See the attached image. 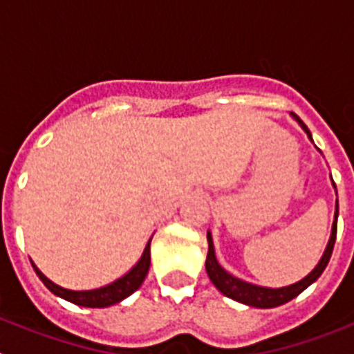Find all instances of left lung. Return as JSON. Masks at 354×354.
Here are the masks:
<instances>
[{"label":"left lung","instance_id":"obj_1","mask_svg":"<svg viewBox=\"0 0 354 354\" xmlns=\"http://www.w3.org/2000/svg\"><path fill=\"white\" fill-rule=\"evenodd\" d=\"M294 117V120L298 122L299 126L303 127L306 134H308V138L312 140V134L308 131V127L305 126L301 122V118L298 115L290 113ZM335 187V184H333ZM337 218H339V202L335 205V220H333V227H331V236L330 241H328V246L324 250L323 257L319 261V264L315 266L314 270L310 273L306 274L303 280L299 282L292 283V286L287 287H280V289H270V287H261V286H253V283L245 282V280H239V278L232 277L230 273L221 268L216 261L214 255V245H212V237L211 232H207V243H209V252H207V261H205V270H207L209 278H211V282L214 283L216 289L223 292L227 298H232L239 303H245V305L250 306H257V308H273V306H280L283 303L290 301L292 298H296L298 294H301L303 290L306 289L308 286L317 280L323 271L326 270L328 262H330L331 252H333V246H335V237H337Z\"/></svg>","mask_w":354,"mask_h":354}]
</instances>
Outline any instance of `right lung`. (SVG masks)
Here are the masks:
<instances>
[{
  "mask_svg": "<svg viewBox=\"0 0 354 354\" xmlns=\"http://www.w3.org/2000/svg\"><path fill=\"white\" fill-rule=\"evenodd\" d=\"M33 270H35L37 277L40 278L44 282V286L48 287L53 294L56 296H60V298L67 299L71 303H76L80 306H90V308H104V306H111L115 303H120L122 299H126L127 296L134 292V290H138L140 286L145 280L147 273H149L150 268V241L147 243L145 250L142 253V259L136 262L133 270L127 271L126 274L118 280H115L113 283H109V286L101 287V289H93V290H68L64 289V287L56 286L49 280L42 271L37 268L33 262Z\"/></svg>",
  "mask_w": 354,
  "mask_h": 354,
  "instance_id": "right-lung-1",
  "label": "right lung"
}]
</instances>
